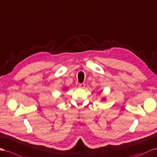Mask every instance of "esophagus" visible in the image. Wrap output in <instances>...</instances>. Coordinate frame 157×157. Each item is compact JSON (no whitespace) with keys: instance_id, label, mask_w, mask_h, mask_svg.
I'll use <instances>...</instances> for the list:
<instances>
[{"instance_id":"obj_1","label":"esophagus","mask_w":157,"mask_h":157,"mask_svg":"<svg viewBox=\"0 0 157 157\" xmlns=\"http://www.w3.org/2000/svg\"><path fill=\"white\" fill-rule=\"evenodd\" d=\"M79 87H81V88H84L86 87V84L84 83H79Z\"/></svg>"}]
</instances>
